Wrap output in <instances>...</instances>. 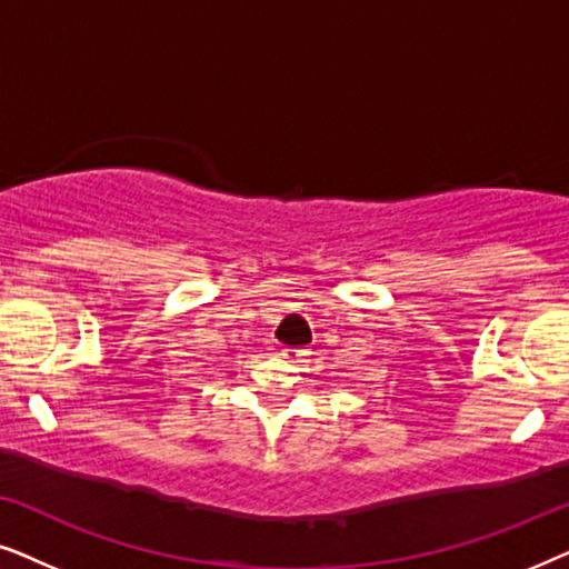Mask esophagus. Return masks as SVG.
Here are the masks:
<instances>
[{"label":"esophagus","instance_id":"1","mask_svg":"<svg viewBox=\"0 0 569 569\" xmlns=\"http://www.w3.org/2000/svg\"><path fill=\"white\" fill-rule=\"evenodd\" d=\"M308 355H310L308 349H300V347H282V357H284L287 362L300 365V362H306Z\"/></svg>","mask_w":569,"mask_h":569}]
</instances>
